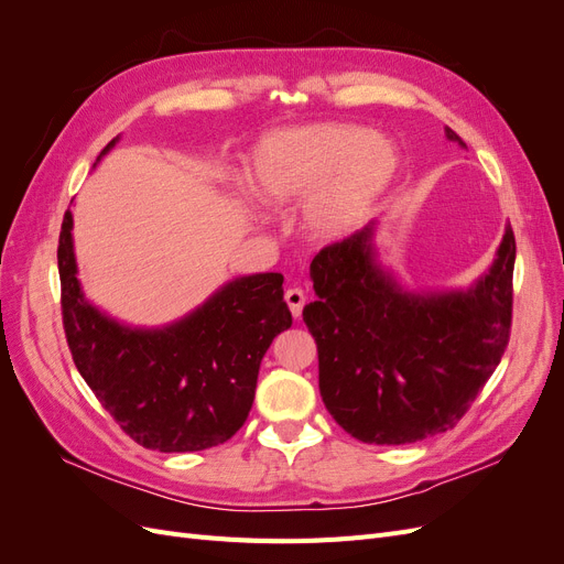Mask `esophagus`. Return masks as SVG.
<instances>
[{
    "mask_svg": "<svg viewBox=\"0 0 564 564\" xmlns=\"http://www.w3.org/2000/svg\"><path fill=\"white\" fill-rule=\"evenodd\" d=\"M284 301H286V305H289V311H292V315H294V317H301L303 305H305L303 289H299V286L286 289V292H284Z\"/></svg>",
    "mask_w": 564,
    "mask_h": 564,
    "instance_id": "34e87169",
    "label": "esophagus"
}]
</instances>
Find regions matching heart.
<instances>
[{"instance_id":"b5f03b06","label":"heart","mask_w":564,"mask_h":564,"mask_svg":"<svg viewBox=\"0 0 564 564\" xmlns=\"http://www.w3.org/2000/svg\"><path fill=\"white\" fill-rule=\"evenodd\" d=\"M398 150L362 124L322 122L272 131L247 158V187L265 207L303 202V228L340 242L377 209L398 174Z\"/></svg>"}]
</instances>
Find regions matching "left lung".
<instances>
[{"label": "left lung", "mask_w": 564, "mask_h": 564, "mask_svg": "<svg viewBox=\"0 0 564 564\" xmlns=\"http://www.w3.org/2000/svg\"><path fill=\"white\" fill-rule=\"evenodd\" d=\"M447 139L466 143L447 127ZM377 220L311 263L303 308L317 344L319 395L367 445H409L454 429L499 367L513 315L516 235L468 289L409 292L381 265Z\"/></svg>", "instance_id": "obj_1"}]
</instances>
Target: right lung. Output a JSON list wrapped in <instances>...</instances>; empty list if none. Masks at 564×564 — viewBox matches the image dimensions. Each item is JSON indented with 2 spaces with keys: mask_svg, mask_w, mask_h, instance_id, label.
<instances>
[{
  "mask_svg": "<svg viewBox=\"0 0 564 564\" xmlns=\"http://www.w3.org/2000/svg\"><path fill=\"white\" fill-rule=\"evenodd\" d=\"M112 139L98 160L115 148ZM63 327L82 379L131 440L158 452H202L242 429L272 338L292 327L280 272L235 278L164 327H131L84 296L73 212L58 240Z\"/></svg>",
  "mask_w": 564,
  "mask_h": 564,
  "instance_id": "1",
  "label": "right lung"
}]
</instances>
